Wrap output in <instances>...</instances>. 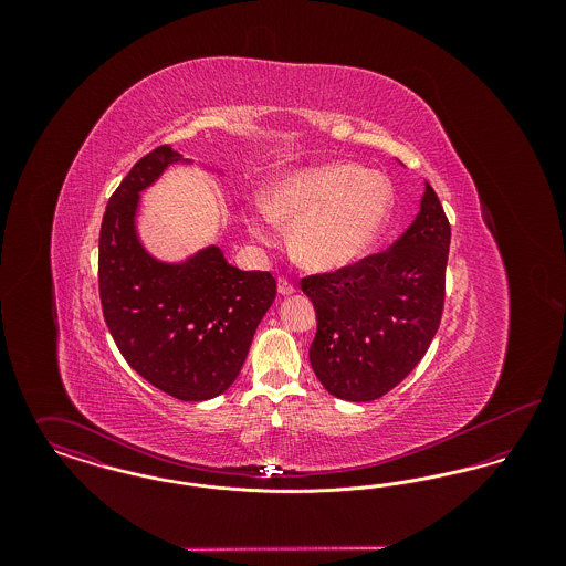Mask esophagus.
<instances>
[{
  "instance_id": "esophagus-1",
  "label": "esophagus",
  "mask_w": 566,
  "mask_h": 566,
  "mask_svg": "<svg viewBox=\"0 0 566 566\" xmlns=\"http://www.w3.org/2000/svg\"><path fill=\"white\" fill-rule=\"evenodd\" d=\"M277 293L282 296L295 295L296 286L286 277H277Z\"/></svg>"
}]
</instances>
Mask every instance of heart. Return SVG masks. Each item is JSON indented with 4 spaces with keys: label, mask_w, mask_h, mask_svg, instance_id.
<instances>
[{
    "label": "heart",
    "mask_w": 566,
    "mask_h": 566,
    "mask_svg": "<svg viewBox=\"0 0 566 566\" xmlns=\"http://www.w3.org/2000/svg\"><path fill=\"white\" fill-rule=\"evenodd\" d=\"M395 190L386 176L350 161L303 167L277 178L265 208L248 212L254 240L275 242V222L295 227L293 252L307 270H339L363 259L388 227Z\"/></svg>",
    "instance_id": "heart-1"
}]
</instances>
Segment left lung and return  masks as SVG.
Here are the masks:
<instances>
[{
    "instance_id": "left-lung-1",
    "label": "left lung",
    "mask_w": 566,
    "mask_h": 566,
    "mask_svg": "<svg viewBox=\"0 0 566 566\" xmlns=\"http://www.w3.org/2000/svg\"><path fill=\"white\" fill-rule=\"evenodd\" d=\"M450 235L427 182L416 220L388 250L301 280L318 321L310 363L333 397L376 401L422 360L443 314Z\"/></svg>"
}]
</instances>
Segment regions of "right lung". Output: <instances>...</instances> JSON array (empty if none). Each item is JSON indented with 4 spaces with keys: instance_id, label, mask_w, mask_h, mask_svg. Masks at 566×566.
<instances>
[{
    "instance_id": "1",
    "label": "right lung",
    "mask_w": 566,
    "mask_h": 566,
    "mask_svg": "<svg viewBox=\"0 0 566 566\" xmlns=\"http://www.w3.org/2000/svg\"><path fill=\"white\" fill-rule=\"evenodd\" d=\"M182 161L159 146L135 163L109 197L99 231V298L125 360L180 401L222 395L242 371L256 326L275 298L270 271H242L210 245L185 263H161L137 238L139 192L167 165Z\"/></svg>"
}]
</instances>
